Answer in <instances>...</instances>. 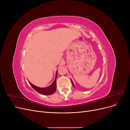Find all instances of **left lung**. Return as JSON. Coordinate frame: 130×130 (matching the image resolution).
Returning a JSON list of instances; mask_svg holds the SVG:
<instances>
[{"instance_id": "1", "label": "left lung", "mask_w": 130, "mask_h": 130, "mask_svg": "<svg viewBox=\"0 0 130 130\" xmlns=\"http://www.w3.org/2000/svg\"><path fill=\"white\" fill-rule=\"evenodd\" d=\"M70 80H71V81H72V84H73V86L74 87V84H73V81L72 80V79H70Z\"/></svg>"}]
</instances>
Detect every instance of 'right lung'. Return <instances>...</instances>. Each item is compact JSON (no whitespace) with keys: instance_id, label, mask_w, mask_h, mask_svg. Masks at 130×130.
Returning <instances> with one entry per match:
<instances>
[{"instance_id":"obj_1","label":"right lung","mask_w":130,"mask_h":130,"mask_svg":"<svg viewBox=\"0 0 130 130\" xmlns=\"http://www.w3.org/2000/svg\"><path fill=\"white\" fill-rule=\"evenodd\" d=\"M57 70L56 71V76L55 78L54 81V82L52 83V84L50 85L48 87H46L45 88H41L38 87L37 86H35L32 85L31 83L29 82V84L31 85V87H32L36 91L38 92L43 95H52L53 93L55 92L56 90V78H57Z\"/></svg>"}]
</instances>
